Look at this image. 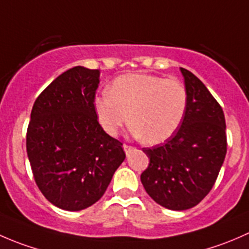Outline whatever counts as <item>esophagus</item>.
<instances>
[{"mask_svg": "<svg viewBox=\"0 0 249 249\" xmlns=\"http://www.w3.org/2000/svg\"><path fill=\"white\" fill-rule=\"evenodd\" d=\"M123 148H124V150H125V154H126V155H129L130 153H131L132 150L135 149L134 147H131V145H127V144H124V145H123Z\"/></svg>", "mask_w": 249, "mask_h": 249, "instance_id": "esophagus-1", "label": "esophagus"}]
</instances>
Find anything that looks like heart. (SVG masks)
I'll use <instances>...</instances> for the list:
<instances>
[{
	"mask_svg": "<svg viewBox=\"0 0 249 249\" xmlns=\"http://www.w3.org/2000/svg\"><path fill=\"white\" fill-rule=\"evenodd\" d=\"M94 110L102 129L117 136L129 123L131 134L157 144L172 136L184 119L188 91L177 79L147 73L115 78L108 91L94 97Z\"/></svg>",
	"mask_w": 249,
	"mask_h": 249,
	"instance_id": "obj_1",
	"label": "heart"
}]
</instances>
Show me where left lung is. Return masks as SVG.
<instances>
[{"instance_id":"8db88e82","label":"left lung","mask_w":249,"mask_h":249,"mask_svg":"<svg viewBox=\"0 0 249 249\" xmlns=\"http://www.w3.org/2000/svg\"><path fill=\"white\" fill-rule=\"evenodd\" d=\"M188 107L177 131L161 144L143 148L149 165L141 175L145 192L173 211L196 206L214 185L227 154L222 107L195 74L180 67Z\"/></svg>"}]
</instances>
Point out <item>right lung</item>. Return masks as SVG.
Returning <instances> with one entry per match:
<instances>
[{
  "label": "right lung",
  "mask_w": 249,
  "mask_h": 249,
  "mask_svg": "<svg viewBox=\"0 0 249 249\" xmlns=\"http://www.w3.org/2000/svg\"><path fill=\"white\" fill-rule=\"evenodd\" d=\"M99 70L76 66L53 80L35 101L26 150L37 187L61 210L99 201L125 159L123 143L99 124L94 110Z\"/></svg>",
  "instance_id": "right-lung-1"
}]
</instances>
